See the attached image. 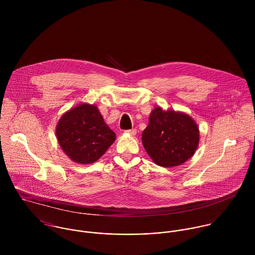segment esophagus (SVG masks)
Masks as SVG:
<instances>
[{"instance_id": "obj_1", "label": "esophagus", "mask_w": 255, "mask_h": 255, "mask_svg": "<svg viewBox=\"0 0 255 255\" xmlns=\"http://www.w3.org/2000/svg\"><path fill=\"white\" fill-rule=\"evenodd\" d=\"M125 132H127V133H128V134H130V135H135L136 134V129L135 128H132V129H128V130H126Z\"/></svg>"}]
</instances>
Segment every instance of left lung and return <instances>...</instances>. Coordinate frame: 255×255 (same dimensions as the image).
I'll use <instances>...</instances> for the list:
<instances>
[{"mask_svg":"<svg viewBox=\"0 0 255 255\" xmlns=\"http://www.w3.org/2000/svg\"><path fill=\"white\" fill-rule=\"evenodd\" d=\"M199 143V129L192 118L182 112L153 110L142 132V144L155 164L182 165L193 156Z\"/></svg>","mask_w":255,"mask_h":255,"instance_id":"left-lung-1","label":"left lung"}]
</instances>
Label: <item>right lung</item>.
Returning a JSON list of instances; mask_svg holds the SVG:
<instances>
[{
	"label": "right lung",
	"mask_w": 255,
	"mask_h": 255,
	"mask_svg": "<svg viewBox=\"0 0 255 255\" xmlns=\"http://www.w3.org/2000/svg\"><path fill=\"white\" fill-rule=\"evenodd\" d=\"M56 134L64 152L79 164L96 162L116 140L98 108L84 103L61 117Z\"/></svg>",
	"instance_id": "obj_1"
}]
</instances>
